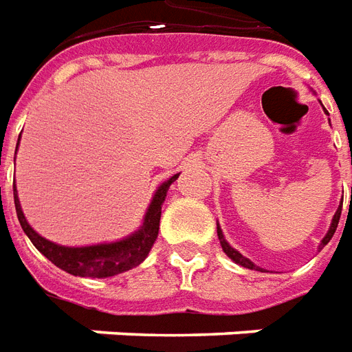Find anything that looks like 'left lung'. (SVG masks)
<instances>
[{"label": "left lung", "mask_w": 352, "mask_h": 352, "mask_svg": "<svg viewBox=\"0 0 352 352\" xmlns=\"http://www.w3.org/2000/svg\"><path fill=\"white\" fill-rule=\"evenodd\" d=\"M340 216H341V208L338 212H336V216H333V220H331L330 231H328V233H326V236H324V239H322V243H320V248L330 243V239H331V236H333V233H336V229H338V223H340ZM218 236H220V244H221V248H223V252H226V254H228L229 258L235 261V263H239V265H243V267H246V269H256V271H261V269L256 267V265H254V263H252V261L248 260V258H244L243 254H239V252H236L235 248H231V246H229L228 241H226V239H223V235H221L220 228H218Z\"/></svg>", "instance_id": "1"}]
</instances>
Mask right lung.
Masks as SVG:
<instances>
[{"mask_svg": "<svg viewBox=\"0 0 352 352\" xmlns=\"http://www.w3.org/2000/svg\"><path fill=\"white\" fill-rule=\"evenodd\" d=\"M176 178H178V174H174L170 180H166L161 188L157 189L155 197H153V201H151L148 212H146L144 226L134 235H131L129 239H123L119 243L68 248V246H58V244L39 236L34 229L30 228L28 221L24 218L19 197H16V188L12 184L14 208H16V216H19L22 229L28 235L32 244L43 254L47 260L52 261L56 267L64 269L69 275L104 278V276H113L123 273V271H129V269L140 265L142 261L146 260V256H148L151 246L155 243L157 233H159L161 206L164 203V197H166V191H168L170 184Z\"/></svg>", "mask_w": 352, "mask_h": 352, "instance_id": "1", "label": "right lung"}]
</instances>
